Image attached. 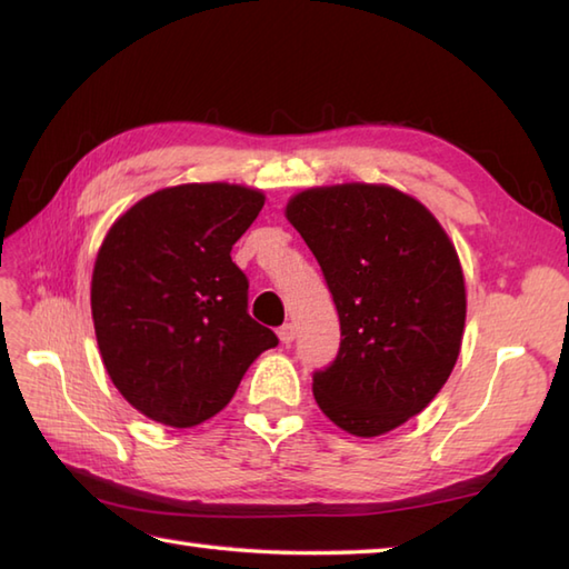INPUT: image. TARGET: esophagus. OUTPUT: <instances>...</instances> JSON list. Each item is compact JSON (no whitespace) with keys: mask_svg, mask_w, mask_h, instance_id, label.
<instances>
[{"mask_svg":"<svg viewBox=\"0 0 569 569\" xmlns=\"http://www.w3.org/2000/svg\"><path fill=\"white\" fill-rule=\"evenodd\" d=\"M278 340H281L283 345H291L296 340V328L291 322H286V325H281V328H278Z\"/></svg>","mask_w":569,"mask_h":569,"instance_id":"esophagus-1","label":"esophagus"}]
</instances>
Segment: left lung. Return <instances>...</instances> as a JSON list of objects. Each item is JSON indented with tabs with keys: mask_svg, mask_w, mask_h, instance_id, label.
Here are the masks:
<instances>
[{
	"mask_svg": "<svg viewBox=\"0 0 569 569\" xmlns=\"http://www.w3.org/2000/svg\"><path fill=\"white\" fill-rule=\"evenodd\" d=\"M286 217L340 316L337 357L312 373L320 410L357 438L403 426L438 396L462 345L465 276L450 237L389 186L303 190Z\"/></svg>",
	"mask_w": 569,
	"mask_h": 569,
	"instance_id": "8db88e82",
	"label": "left lung"
}]
</instances>
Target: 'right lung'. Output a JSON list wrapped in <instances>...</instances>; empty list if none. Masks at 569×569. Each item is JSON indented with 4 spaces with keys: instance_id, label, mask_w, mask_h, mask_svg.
<instances>
[{
    "instance_id": "obj_1",
    "label": "right lung",
    "mask_w": 569,
    "mask_h": 569,
    "mask_svg": "<svg viewBox=\"0 0 569 569\" xmlns=\"http://www.w3.org/2000/svg\"><path fill=\"white\" fill-rule=\"evenodd\" d=\"M261 208L259 190L188 183L139 200L107 232L92 271L94 335L112 383L147 418L200 426L278 345L249 316V281L229 257Z\"/></svg>"
}]
</instances>
